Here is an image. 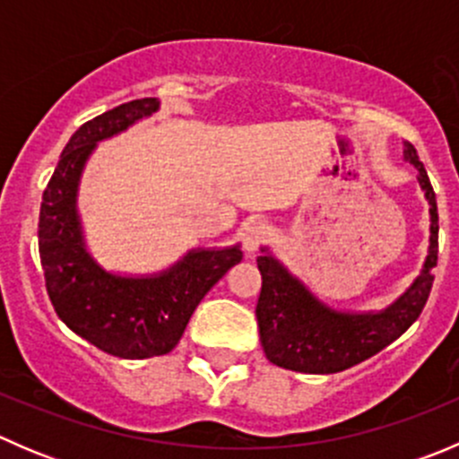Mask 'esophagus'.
Returning <instances> with one entry per match:
<instances>
[{"mask_svg":"<svg viewBox=\"0 0 459 459\" xmlns=\"http://www.w3.org/2000/svg\"><path fill=\"white\" fill-rule=\"evenodd\" d=\"M268 238V224L262 220H251L242 226V244L247 253H255Z\"/></svg>","mask_w":459,"mask_h":459,"instance_id":"1","label":"esophagus"}]
</instances>
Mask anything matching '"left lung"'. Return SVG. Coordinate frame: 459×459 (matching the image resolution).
<instances>
[{
	"label": "left lung",
	"mask_w": 459,
	"mask_h": 459,
	"mask_svg": "<svg viewBox=\"0 0 459 459\" xmlns=\"http://www.w3.org/2000/svg\"><path fill=\"white\" fill-rule=\"evenodd\" d=\"M404 161L415 166L418 184L429 202V253L420 275L382 311H342L322 302L271 248L262 247L257 257L262 293L255 316L268 362L311 375L346 371L386 349L420 317L437 266V204L427 169L409 142H404Z\"/></svg>",
	"instance_id": "1"
}]
</instances>
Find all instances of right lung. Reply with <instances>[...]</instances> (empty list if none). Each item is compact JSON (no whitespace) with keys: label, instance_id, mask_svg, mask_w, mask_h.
I'll use <instances>...</instances> for the list:
<instances>
[{"label":"right lung","instance_id":"obj_1","mask_svg":"<svg viewBox=\"0 0 459 459\" xmlns=\"http://www.w3.org/2000/svg\"><path fill=\"white\" fill-rule=\"evenodd\" d=\"M160 110L157 97L133 100L77 128L41 197L39 259L59 319L104 353L124 359L166 355L178 346L204 295L242 259L239 244L191 248L146 275L108 271L88 251L77 195L97 143Z\"/></svg>","mask_w":459,"mask_h":459}]
</instances>
